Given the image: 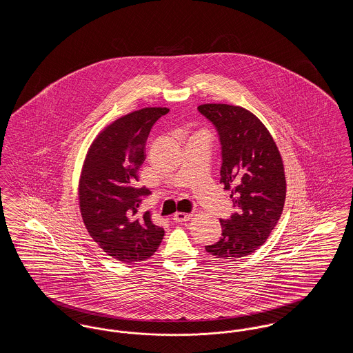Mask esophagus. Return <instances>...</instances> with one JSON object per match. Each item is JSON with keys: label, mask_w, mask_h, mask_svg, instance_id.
<instances>
[{"label": "esophagus", "mask_w": 353, "mask_h": 353, "mask_svg": "<svg viewBox=\"0 0 353 353\" xmlns=\"http://www.w3.org/2000/svg\"><path fill=\"white\" fill-rule=\"evenodd\" d=\"M192 219V214H188V213H183V212H177V213H174V216H173V221L174 222H186V221H189V219Z\"/></svg>", "instance_id": "1"}]
</instances>
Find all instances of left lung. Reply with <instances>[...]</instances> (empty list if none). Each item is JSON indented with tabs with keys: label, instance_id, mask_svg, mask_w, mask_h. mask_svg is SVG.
<instances>
[{
	"label": "left lung",
	"instance_id": "obj_1",
	"mask_svg": "<svg viewBox=\"0 0 353 353\" xmlns=\"http://www.w3.org/2000/svg\"><path fill=\"white\" fill-rule=\"evenodd\" d=\"M199 111L217 128L222 150L219 183L230 190L235 209L230 219H219L222 236L205 250L235 261L262 246L281 219L285 167L269 130L246 108L201 104Z\"/></svg>",
	"mask_w": 353,
	"mask_h": 353
}]
</instances>
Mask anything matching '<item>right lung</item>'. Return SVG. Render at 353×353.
<instances>
[{
    "instance_id": "add662e5",
    "label": "right lung",
    "mask_w": 353,
    "mask_h": 353,
    "mask_svg": "<svg viewBox=\"0 0 353 353\" xmlns=\"http://www.w3.org/2000/svg\"><path fill=\"white\" fill-rule=\"evenodd\" d=\"M165 107H145L108 124L95 137L84 159L78 197L84 226L107 255L125 263L148 259L164 229L151 213H139L151 192L139 188V169L153 124L168 114Z\"/></svg>"
}]
</instances>
